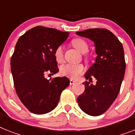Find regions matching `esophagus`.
Returning <instances> with one entry per match:
<instances>
[{
	"label": "esophagus",
	"mask_w": 135,
	"mask_h": 135,
	"mask_svg": "<svg viewBox=\"0 0 135 135\" xmlns=\"http://www.w3.org/2000/svg\"><path fill=\"white\" fill-rule=\"evenodd\" d=\"M76 83V81L74 80H73V79H71L70 80V84L72 85V84H74Z\"/></svg>",
	"instance_id": "obj_1"
}]
</instances>
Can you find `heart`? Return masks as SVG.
<instances>
[{
  "mask_svg": "<svg viewBox=\"0 0 135 135\" xmlns=\"http://www.w3.org/2000/svg\"><path fill=\"white\" fill-rule=\"evenodd\" d=\"M72 45L81 54H85L89 50V45L84 40L76 38L72 41ZM55 58L57 62H62L64 58L63 49L62 46H57L54 52ZM84 71V67L82 64H67L61 67V73L64 75L72 78H77Z\"/></svg>",
  "mask_w": 135,
  "mask_h": 135,
  "instance_id": "heart-1",
  "label": "heart"
}]
</instances>
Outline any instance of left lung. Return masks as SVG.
I'll return each instance as SVG.
<instances>
[{"mask_svg":"<svg viewBox=\"0 0 135 135\" xmlns=\"http://www.w3.org/2000/svg\"><path fill=\"white\" fill-rule=\"evenodd\" d=\"M92 40L97 57L84 74L85 90L78 97L79 106L85 113L98 116L106 112L115 100L126 71L123 45L111 31L106 29H89L75 33ZM97 80L90 84L92 78Z\"/></svg>","mask_w":135,"mask_h":135,"instance_id":"obj_1","label":"left lung"}]
</instances>
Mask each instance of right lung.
<instances>
[{"instance_id":"1","label":"right lung","mask_w":135,"mask_h":135,"mask_svg":"<svg viewBox=\"0 0 135 135\" xmlns=\"http://www.w3.org/2000/svg\"><path fill=\"white\" fill-rule=\"evenodd\" d=\"M69 32L42 26L19 38L11 59V71L19 99L31 113L42 115L57 106L62 90L70 83L66 77L47 80L45 74L59 71L54 52Z\"/></svg>"}]
</instances>
